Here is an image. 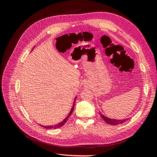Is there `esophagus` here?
Wrapping results in <instances>:
<instances>
[{
	"mask_svg": "<svg viewBox=\"0 0 157 157\" xmlns=\"http://www.w3.org/2000/svg\"><path fill=\"white\" fill-rule=\"evenodd\" d=\"M84 87L85 88H89L90 86H89V84H84Z\"/></svg>",
	"mask_w": 157,
	"mask_h": 157,
	"instance_id": "1",
	"label": "esophagus"
}]
</instances>
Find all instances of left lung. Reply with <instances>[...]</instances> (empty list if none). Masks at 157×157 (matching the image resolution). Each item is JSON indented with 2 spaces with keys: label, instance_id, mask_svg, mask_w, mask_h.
<instances>
[{
  "label": "left lung",
  "instance_id": "1",
  "mask_svg": "<svg viewBox=\"0 0 157 157\" xmlns=\"http://www.w3.org/2000/svg\"><path fill=\"white\" fill-rule=\"evenodd\" d=\"M99 115H100L101 117L103 118V119L105 121V122H106L107 124H111V125H118V124H121L124 123V122H126V121L128 120V118H125V119H121V120H117V119H113V118H109L105 116H104L103 114L99 111Z\"/></svg>",
  "mask_w": 157,
  "mask_h": 157
}]
</instances>
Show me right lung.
Segmentation results:
<instances>
[{"label": "right lung", "mask_w": 157, "mask_h": 157, "mask_svg": "<svg viewBox=\"0 0 157 157\" xmlns=\"http://www.w3.org/2000/svg\"><path fill=\"white\" fill-rule=\"evenodd\" d=\"M34 47H35V46H34ZM76 98H77V97H75V99H76ZM75 100H74L73 105V106H72V108H71V111H70L69 113L68 114V115L67 116V117H66L65 118H64V119L63 120V121H61V122L58 123V124H55V125H52V126H43V125H40V126H42V127L44 128H46V129H57V128H61V126H63L65 124V123L67 122V120H68L69 117L71 116V114H72V113H73V111L74 107H75Z\"/></svg>", "instance_id": "add662e5"}]
</instances>
